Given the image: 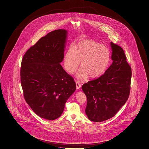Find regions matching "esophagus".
Wrapping results in <instances>:
<instances>
[{
    "instance_id": "34e87169",
    "label": "esophagus",
    "mask_w": 149,
    "mask_h": 149,
    "mask_svg": "<svg viewBox=\"0 0 149 149\" xmlns=\"http://www.w3.org/2000/svg\"><path fill=\"white\" fill-rule=\"evenodd\" d=\"M76 86H77V89L78 90L81 87V84L79 82V81H76Z\"/></svg>"
}]
</instances>
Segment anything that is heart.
<instances>
[{
    "label": "heart",
    "instance_id": "1",
    "mask_svg": "<svg viewBox=\"0 0 149 149\" xmlns=\"http://www.w3.org/2000/svg\"><path fill=\"white\" fill-rule=\"evenodd\" d=\"M110 52L104 45L91 39L80 41L70 46L64 56V67L69 74H74L80 65L77 74L80 79L88 75L95 78L102 75L108 68L110 61Z\"/></svg>",
    "mask_w": 149,
    "mask_h": 149
}]
</instances>
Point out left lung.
Instances as JSON below:
<instances>
[{
	"label": "left lung",
	"mask_w": 149,
	"mask_h": 149,
	"mask_svg": "<svg viewBox=\"0 0 149 149\" xmlns=\"http://www.w3.org/2000/svg\"><path fill=\"white\" fill-rule=\"evenodd\" d=\"M112 64L104 74L82 86L87 97L85 112L93 122L114 116L128 99L132 70L122 47L110 42Z\"/></svg>",
	"instance_id": "obj_1"
}]
</instances>
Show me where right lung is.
Returning a JSON list of instances; mask_svg holds the SVG:
<instances>
[{"label": "right lung", "mask_w": 149, "mask_h": 149, "mask_svg": "<svg viewBox=\"0 0 149 149\" xmlns=\"http://www.w3.org/2000/svg\"><path fill=\"white\" fill-rule=\"evenodd\" d=\"M67 31L58 29L42 37L22 59L21 84L27 104L39 117L54 120L76 90L72 77L60 64Z\"/></svg>", "instance_id": "add662e5"}]
</instances>
